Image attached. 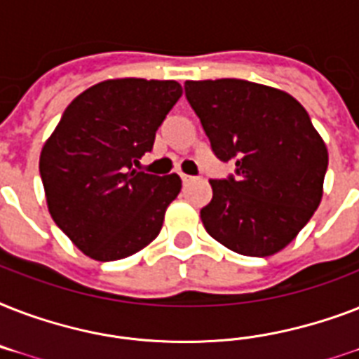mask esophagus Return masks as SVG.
I'll use <instances>...</instances> for the list:
<instances>
[{"label": "esophagus", "instance_id": "esophagus-1", "mask_svg": "<svg viewBox=\"0 0 359 359\" xmlns=\"http://www.w3.org/2000/svg\"><path fill=\"white\" fill-rule=\"evenodd\" d=\"M180 179H182V182H184V184H190V182H194V180H196V177H190V175H180Z\"/></svg>", "mask_w": 359, "mask_h": 359}]
</instances>
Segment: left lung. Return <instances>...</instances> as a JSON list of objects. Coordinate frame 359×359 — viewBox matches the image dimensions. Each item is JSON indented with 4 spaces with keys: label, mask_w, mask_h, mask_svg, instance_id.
Returning a JSON list of instances; mask_svg holds the SVG:
<instances>
[{
    "label": "left lung",
    "mask_w": 359,
    "mask_h": 359,
    "mask_svg": "<svg viewBox=\"0 0 359 359\" xmlns=\"http://www.w3.org/2000/svg\"><path fill=\"white\" fill-rule=\"evenodd\" d=\"M186 98L222 162L236 177L210 179L205 229L248 257L289 245L323 199L328 149L294 97L248 80L186 81Z\"/></svg>",
    "instance_id": "8db88e82"
}]
</instances>
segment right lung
<instances>
[{
  "label": "right lung",
  "mask_w": 359,
  "mask_h": 359,
  "mask_svg": "<svg viewBox=\"0 0 359 359\" xmlns=\"http://www.w3.org/2000/svg\"><path fill=\"white\" fill-rule=\"evenodd\" d=\"M182 95L175 80L100 81L67 106L39 169L50 216L95 261H119L162 229L182 182L134 169Z\"/></svg>",
  "instance_id": "obj_1"
}]
</instances>
